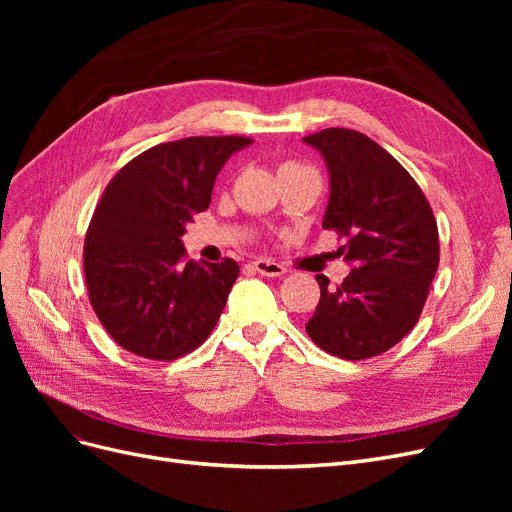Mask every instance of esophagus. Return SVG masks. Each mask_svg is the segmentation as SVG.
I'll list each match as a JSON object with an SVG mask.
<instances>
[{
	"label": "esophagus",
	"instance_id": "obj_1",
	"mask_svg": "<svg viewBox=\"0 0 512 512\" xmlns=\"http://www.w3.org/2000/svg\"><path fill=\"white\" fill-rule=\"evenodd\" d=\"M252 267H254L260 275H267V277H280V275H284V273H286V267H284V265H280V262H275V260H265V258L256 260Z\"/></svg>",
	"mask_w": 512,
	"mask_h": 512
}]
</instances>
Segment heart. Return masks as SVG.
I'll use <instances>...</instances> for the list:
<instances>
[{"instance_id": "1", "label": "heart", "mask_w": 512, "mask_h": 512, "mask_svg": "<svg viewBox=\"0 0 512 512\" xmlns=\"http://www.w3.org/2000/svg\"><path fill=\"white\" fill-rule=\"evenodd\" d=\"M297 168H307V166H303V164H299V162L288 160V162L280 164V173H284V170H297Z\"/></svg>"}]
</instances>
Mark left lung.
<instances>
[{"instance_id":"obj_1","label":"left lung","mask_w":512,"mask_h":512,"mask_svg":"<svg viewBox=\"0 0 512 512\" xmlns=\"http://www.w3.org/2000/svg\"><path fill=\"white\" fill-rule=\"evenodd\" d=\"M331 175L322 228L346 245L337 254L354 267L342 284L316 275L320 301L305 331L346 361L393 348L421 318L440 262L436 215L418 183L369 136L327 128L305 136Z\"/></svg>"}]
</instances>
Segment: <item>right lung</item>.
<instances>
[{"instance_id": "1", "label": "right lung", "mask_w": 512, "mask_h": 512, "mask_svg": "<svg viewBox=\"0 0 512 512\" xmlns=\"http://www.w3.org/2000/svg\"><path fill=\"white\" fill-rule=\"evenodd\" d=\"M247 136H190L143 151L108 181L89 222V303L115 342L151 361L196 350L239 277L232 258L188 260L181 235L211 203L215 175Z\"/></svg>"}]
</instances>
